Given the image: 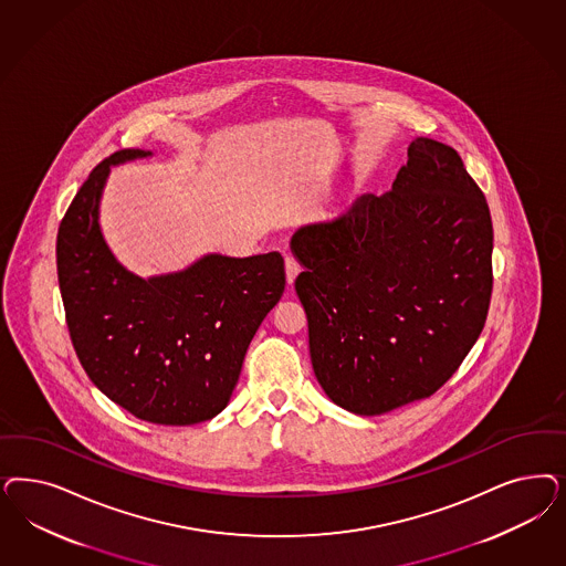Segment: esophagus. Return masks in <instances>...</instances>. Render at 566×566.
<instances>
[{
	"label": "esophagus",
	"instance_id": "1",
	"mask_svg": "<svg viewBox=\"0 0 566 566\" xmlns=\"http://www.w3.org/2000/svg\"><path fill=\"white\" fill-rule=\"evenodd\" d=\"M285 274H287V283H290V285H293L295 276L300 274V264H297V260L292 258V255L285 258Z\"/></svg>",
	"mask_w": 566,
	"mask_h": 566
}]
</instances>
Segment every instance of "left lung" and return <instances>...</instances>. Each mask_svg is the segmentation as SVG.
<instances>
[{"instance_id":"1","label":"left lung","mask_w":566,"mask_h":566,"mask_svg":"<svg viewBox=\"0 0 566 566\" xmlns=\"http://www.w3.org/2000/svg\"><path fill=\"white\" fill-rule=\"evenodd\" d=\"M493 229L454 147L417 137L391 191L295 231L314 375L331 400L375 417L429 398L481 335Z\"/></svg>"}]
</instances>
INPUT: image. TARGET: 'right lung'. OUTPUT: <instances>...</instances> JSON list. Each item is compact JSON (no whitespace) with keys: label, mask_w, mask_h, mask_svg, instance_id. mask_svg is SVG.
<instances>
[{"label":"right lung","mask_w":566,"mask_h":566,"mask_svg":"<svg viewBox=\"0 0 566 566\" xmlns=\"http://www.w3.org/2000/svg\"><path fill=\"white\" fill-rule=\"evenodd\" d=\"M120 149L95 166L57 229V283L74 352L93 385L133 417L196 424L231 400L248 346L285 290L279 252L208 254L179 273L142 279L102 235L109 166L147 158Z\"/></svg>","instance_id":"1"}]
</instances>
